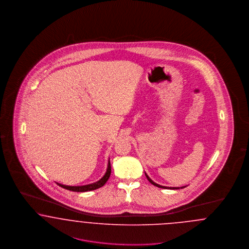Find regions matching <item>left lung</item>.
Masks as SVG:
<instances>
[{"instance_id": "left-lung-1", "label": "left lung", "mask_w": 249, "mask_h": 249, "mask_svg": "<svg viewBox=\"0 0 249 249\" xmlns=\"http://www.w3.org/2000/svg\"><path fill=\"white\" fill-rule=\"evenodd\" d=\"M145 175H146V177H147L148 180H149V181H150V182H151V183H152V185H154V186H156V187H159V188H162V189H171V190H178V189H179L178 187V188H176V187H173V188H172V187H164V186H161V185H159V184L153 182L152 179H151V178H150L148 177V175H147V174H145ZM185 187H186V186H185ZM185 187H180V188L182 189V188H185Z\"/></svg>"}]
</instances>
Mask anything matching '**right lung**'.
<instances>
[{"instance_id": "right-lung-1", "label": "right lung", "mask_w": 249, "mask_h": 249, "mask_svg": "<svg viewBox=\"0 0 249 249\" xmlns=\"http://www.w3.org/2000/svg\"><path fill=\"white\" fill-rule=\"evenodd\" d=\"M110 172H111V167H110V162L108 161V168H107L106 173L103 176V178L101 179H99L98 181L95 182V183L88 184V185H84V186H66V185H62V184H56L59 185L62 188H64L66 190L72 191V192H77V193H84V192L94 191V190H97L98 188L102 187L104 184L108 181V178L110 176Z\"/></svg>"}]
</instances>
